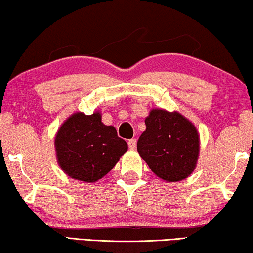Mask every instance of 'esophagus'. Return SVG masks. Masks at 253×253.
Wrapping results in <instances>:
<instances>
[{
  "mask_svg": "<svg viewBox=\"0 0 253 253\" xmlns=\"http://www.w3.org/2000/svg\"><path fill=\"white\" fill-rule=\"evenodd\" d=\"M127 145H129L130 149H134L135 146H137V140H135V139H130V140L127 141Z\"/></svg>",
  "mask_w": 253,
  "mask_h": 253,
  "instance_id": "esophagus-1",
  "label": "esophagus"
}]
</instances>
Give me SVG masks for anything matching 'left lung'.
<instances>
[{"label": "left lung", "mask_w": 253, "mask_h": 253, "mask_svg": "<svg viewBox=\"0 0 253 253\" xmlns=\"http://www.w3.org/2000/svg\"><path fill=\"white\" fill-rule=\"evenodd\" d=\"M146 130L139 138V155L157 177L168 182L188 178L200 154L196 126L180 113L153 108L145 119Z\"/></svg>", "instance_id": "left-lung-1"}]
</instances>
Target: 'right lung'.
I'll return each instance as SVG.
<instances>
[{"instance_id":"obj_1","label":"right lung","mask_w":253,"mask_h":253,"mask_svg":"<svg viewBox=\"0 0 253 253\" xmlns=\"http://www.w3.org/2000/svg\"><path fill=\"white\" fill-rule=\"evenodd\" d=\"M57 162L75 180L96 182L111 171L127 151L113 126L101 122V113L76 112L61 124L54 137Z\"/></svg>"}]
</instances>
